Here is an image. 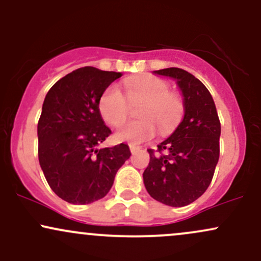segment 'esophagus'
<instances>
[{
  "instance_id": "obj_1",
  "label": "esophagus",
  "mask_w": 261,
  "mask_h": 261,
  "mask_svg": "<svg viewBox=\"0 0 261 261\" xmlns=\"http://www.w3.org/2000/svg\"><path fill=\"white\" fill-rule=\"evenodd\" d=\"M140 149H141V147H137V146H133V145L130 146V151H131V153H133V154L137 153V152H139Z\"/></svg>"
}]
</instances>
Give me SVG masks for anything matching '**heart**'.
I'll use <instances>...</instances> for the list:
<instances>
[{
  "label": "heart",
  "mask_w": 261,
  "mask_h": 261,
  "mask_svg": "<svg viewBox=\"0 0 261 261\" xmlns=\"http://www.w3.org/2000/svg\"><path fill=\"white\" fill-rule=\"evenodd\" d=\"M126 97L116 86H109L101 94L99 113L104 121L112 126H120L127 119L130 106L143 103L137 112L141 120L128 122L116 131L119 141L139 145L152 140L160 127L161 134L173 131L185 113L184 101L173 94L166 81L157 77L128 79L124 82Z\"/></svg>",
  "instance_id": "obj_1"
}]
</instances>
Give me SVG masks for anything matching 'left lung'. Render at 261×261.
<instances>
[{"label": "left lung", "instance_id": "obj_1", "mask_svg": "<svg viewBox=\"0 0 261 261\" xmlns=\"http://www.w3.org/2000/svg\"><path fill=\"white\" fill-rule=\"evenodd\" d=\"M174 79L184 97L182 121L157 149H147L146 190L154 200L182 207L208 188L220 158L221 124L211 93L195 76L178 67L154 71Z\"/></svg>", "mask_w": 261, "mask_h": 261}]
</instances>
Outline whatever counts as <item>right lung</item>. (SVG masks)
Wrapping results in <instances>:
<instances>
[{
  "label": "right lung",
  "instance_id": "add662e5",
  "mask_svg": "<svg viewBox=\"0 0 261 261\" xmlns=\"http://www.w3.org/2000/svg\"><path fill=\"white\" fill-rule=\"evenodd\" d=\"M120 72L82 67L54 85L38 122L39 163L54 193L73 205L101 199L131 155L125 143L97 147L112 134L99 113V99Z\"/></svg>",
  "mask_w": 261,
  "mask_h": 261
}]
</instances>
